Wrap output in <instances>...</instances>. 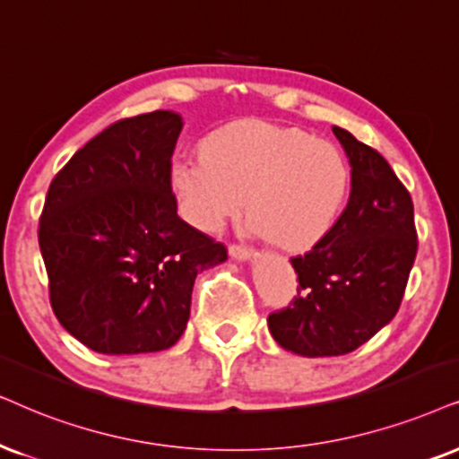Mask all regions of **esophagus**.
Instances as JSON below:
<instances>
[{"label": "esophagus", "mask_w": 459, "mask_h": 459, "mask_svg": "<svg viewBox=\"0 0 459 459\" xmlns=\"http://www.w3.org/2000/svg\"><path fill=\"white\" fill-rule=\"evenodd\" d=\"M229 254L230 256H233L235 260H249L252 258V247H247V246H230L229 247Z\"/></svg>", "instance_id": "1"}]
</instances>
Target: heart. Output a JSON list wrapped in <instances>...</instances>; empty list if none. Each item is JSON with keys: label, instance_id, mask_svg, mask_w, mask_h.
Wrapping results in <instances>:
<instances>
[{"label": "heart", "instance_id": "b5f03b06", "mask_svg": "<svg viewBox=\"0 0 459 459\" xmlns=\"http://www.w3.org/2000/svg\"><path fill=\"white\" fill-rule=\"evenodd\" d=\"M171 186L190 222L216 233L243 210L260 235L292 252L326 241L350 207L353 171L343 150L297 126L237 120L176 156Z\"/></svg>", "mask_w": 459, "mask_h": 459}]
</instances>
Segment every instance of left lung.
I'll return each mask as SVG.
<instances>
[{
  "mask_svg": "<svg viewBox=\"0 0 459 459\" xmlns=\"http://www.w3.org/2000/svg\"><path fill=\"white\" fill-rule=\"evenodd\" d=\"M353 171L336 230L292 258L299 297L269 316L273 339L307 358L343 356L396 316L417 254L413 201L377 150L333 126Z\"/></svg>",
  "mask_w": 459,
  "mask_h": 459,
  "instance_id": "obj_1",
  "label": "left lung"
}]
</instances>
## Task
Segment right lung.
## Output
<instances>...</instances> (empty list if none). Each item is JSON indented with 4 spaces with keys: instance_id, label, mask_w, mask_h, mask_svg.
<instances>
[{
    "instance_id": "obj_1",
    "label": "right lung",
    "mask_w": 459,
    "mask_h": 459,
    "mask_svg": "<svg viewBox=\"0 0 459 459\" xmlns=\"http://www.w3.org/2000/svg\"><path fill=\"white\" fill-rule=\"evenodd\" d=\"M182 116L118 120L50 182L38 239L56 320L100 353L169 350L190 317L196 273L226 247L178 216L171 156Z\"/></svg>"
}]
</instances>
